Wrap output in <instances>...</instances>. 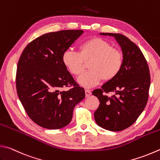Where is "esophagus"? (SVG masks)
<instances>
[{
    "label": "esophagus",
    "mask_w": 160,
    "mask_h": 160,
    "mask_svg": "<svg viewBox=\"0 0 160 160\" xmlns=\"http://www.w3.org/2000/svg\"><path fill=\"white\" fill-rule=\"evenodd\" d=\"M85 93H86V97L88 98L89 96L91 95V91L88 89H86L85 90Z\"/></svg>",
    "instance_id": "1"
}]
</instances>
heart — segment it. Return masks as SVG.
I'll return each mask as SVG.
<instances>
[{
    "instance_id": "b5f03b06",
    "label": "heart",
    "mask_w": 160,
    "mask_h": 160,
    "mask_svg": "<svg viewBox=\"0 0 160 160\" xmlns=\"http://www.w3.org/2000/svg\"><path fill=\"white\" fill-rule=\"evenodd\" d=\"M62 62L72 74L79 77L85 69V62H89L90 70L84 73L78 83L86 88L98 85L103 79L110 81L115 78L121 70L122 55L110 43L99 38H92L81 43L79 53L68 49L63 53Z\"/></svg>"
}]
</instances>
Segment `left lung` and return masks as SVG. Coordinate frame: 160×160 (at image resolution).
<instances>
[{"label":"left lung","mask_w":160,"mask_h":160,"mask_svg":"<svg viewBox=\"0 0 160 160\" xmlns=\"http://www.w3.org/2000/svg\"><path fill=\"white\" fill-rule=\"evenodd\" d=\"M99 35L115 38L121 48L123 61L117 76L101 89L92 91L100 102L94 118L99 127L119 132L133 124L146 107L150 85L149 68L139 48L125 35L104 32ZM110 92L114 93L111 97L104 94Z\"/></svg>","instance_id":"8db88e82"}]
</instances>
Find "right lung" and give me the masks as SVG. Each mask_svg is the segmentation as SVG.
<instances>
[{
	"instance_id": "right-lung-1",
	"label": "right lung",
	"mask_w": 160,
	"mask_h": 160,
	"mask_svg": "<svg viewBox=\"0 0 160 160\" xmlns=\"http://www.w3.org/2000/svg\"><path fill=\"white\" fill-rule=\"evenodd\" d=\"M84 32L66 30L40 36L27 45L18 62L16 86L27 114L40 127L57 129L71 122L74 107L85 98L62 62V55ZM69 85V91L62 88Z\"/></svg>"
}]
</instances>
